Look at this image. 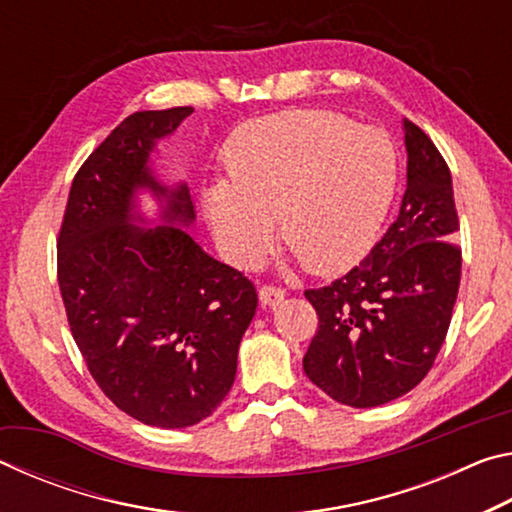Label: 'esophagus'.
<instances>
[{
  "mask_svg": "<svg viewBox=\"0 0 512 512\" xmlns=\"http://www.w3.org/2000/svg\"><path fill=\"white\" fill-rule=\"evenodd\" d=\"M287 296V291L282 287H271V284H266V287L259 289V300H262L264 307H277L280 302Z\"/></svg>",
  "mask_w": 512,
  "mask_h": 512,
  "instance_id": "1",
  "label": "esophagus"
}]
</instances>
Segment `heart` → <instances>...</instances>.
<instances>
[{"label":"heart","mask_w":512,"mask_h":512,"mask_svg":"<svg viewBox=\"0 0 512 512\" xmlns=\"http://www.w3.org/2000/svg\"><path fill=\"white\" fill-rule=\"evenodd\" d=\"M225 169L230 178L203 187L223 255L239 266L257 262L280 214L282 239L311 271L327 273L375 246L400 185V151L381 128L327 110H287L241 126Z\"/></svg>","instance_id":"obj_1"}]
</instances>
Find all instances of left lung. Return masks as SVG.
<instances>
[{
  "label": "left lung",
  "mask_w": 512,
  "mask_h": 512,
  "mask_svg": "<svg viewBox=\"0 0 512 512\" xmlns=\"http://www.w3.org/2000/svg\"><path fill=\"white\" fill-rule=\"evenodd\" d=\"M406 192L370 255L323 289L305 291L318 332L305 375L332 400L372 409L420 384L443 345L461 284L452 173L413 121H402Z\"/></svg>",
  "instance_id": "8db88e82"
}]
</instances>
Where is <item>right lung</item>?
Wrapping results in <instances>:
<instances>
[{
    "label": "right lung",
    "mask_w": 512,
    "mask_h": 512,
    "mask_svg": "<svg viewBox=\"0 0 512 512\" xmlns=\"http://www.w3.org/2000/svg\"><path fill=\"white\" fill-rule=\"evenodd\" d=\"M192 112L121 121L76 173L58 235L60 296L94 381L117 409L162 429L192 427L225 400L257 309L253 282L189 237L187 183L153 169L158 142Z\"/></svg>",
    "instance_id": "add662e5"
}]
</instances>
